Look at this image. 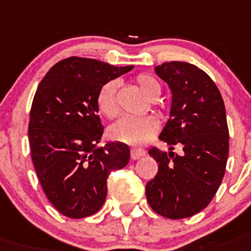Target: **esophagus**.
<instances>
[{
  "label": "esophagus",
  "instance_id": "1",
  "mask_svg": "<svg viewBox=\"0 0 251 251\" xmlns=\"http://www.w3.org/2000/svg\"><path fill=\"white\" fill-rule=\"evenodd\" d=\"M143 155H145L144 149H139V148L131 149V159H139V158H142Z\"/></svg>",
  "mask_w": 251,
  "mask_h": 251
}]
</instances>
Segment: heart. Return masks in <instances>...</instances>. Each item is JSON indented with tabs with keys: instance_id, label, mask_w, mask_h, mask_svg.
Here are the masks:
<instances>
[{
	"instance_id": "obj_1",
	"label": "heart",
	"mask_w": 251,
	"mask_h": 251,
	"mask_svg": "<svg viewBox=\"0 0 251 251\" xmlns=\"http://www.w3.org/2000/svg\"><path fill=\"white\" fill-rule=\"evenodd\" d=\"M134 83L138 89L144 94L148 100H157L161 93V86L155 79L149 75L140 74L134 79ZM117 84L115 81H107L100 86L97 94V108L100 115L107 119H115L119 115V104L116 98ZM158 130V122L151 116L143 117H125L116 122L111 127L109 132L115 140L132 147H142L147 144Z\"/></svg>"
}]
</instances>
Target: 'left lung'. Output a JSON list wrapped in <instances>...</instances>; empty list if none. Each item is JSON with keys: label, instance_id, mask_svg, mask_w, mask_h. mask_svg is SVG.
Masks as SVG:
<instances>
[{"label": "left lung", "instance_id": "obj_1", "mask_svg": "<svg viewBox=\"0 0 251 251\" xmlns=\"http://www.w3.org/2000/svg\"><path fill=\"white\" fill-rule=\"evenodd\" d=\"M155 73L172 92L170 120L159 135L171 151H148L158 172L145 194L155 213L181 220L207 207L222 182L229 145L226 108L213 80L195 65L172 61ZM177 144L180 156L172 151Z\"/></svg>", "mask_w": 251, "mask_h": 251}]
</instances>
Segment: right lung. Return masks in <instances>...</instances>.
Returning <instances> with one entry per match:
<instances>
[{
	"label": "right lung",
	"instance_id": "obj_1",
	"mask_svg": "<svg viewBox=\"0 0 251 251\" xmlns=\"http://www.w3.org/2000/svg\"><path fill=\"white\" fill-rule=\"evenodd\" d=\"M132 67L73 56L50 67L38 85L28 126L31 161L46 197L65 217L97 213L109 172L129 162L124 143L97 148L103 125L96 100L103 84Z\"/></svg>",
	"mask_w": 251,
	"mask_h": 251
}]
</instances>
